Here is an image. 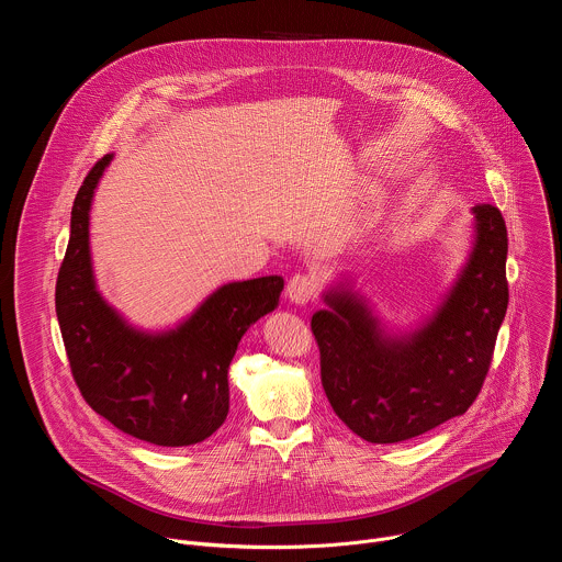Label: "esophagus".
<instances>
[{
	"label": "esophagus",
	"instance_id": "obj_1",
	"mask_svg": "<svg viewBox=\"0 0 562 562\" xmlns=\"http://www.w3.org/2000/svg\"><path fill=\"white\" fill-rule=\"evenodd\" d=\"M315 291H317V282L308 273H295L286 284L289 300L295 304H302V306L315 297Z\"/></svg>",
	"mask_w": 562,
	"mask_h": 562
}]
</instances>
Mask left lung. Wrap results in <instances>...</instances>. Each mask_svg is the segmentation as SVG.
Instances as JSON below:
<instances>
[{
    "label": "left lung",
    "instance_id": "left-lung-1",
    "mask_svg": "<svg viewBox=\"0 0 562 562\" xmlns=\"http://www.w3.org/2000/svg\"><path fill=\"white\" fill-rule=\"evenodd\" d=\"M473 213L477 239L469 265L436 317L412 338H384L349 293L327 295L334 311L311 319L329 403L367 442L416 438L462 416L483 389L509 304L507 226L492 204Z\"/></svg>",
    "mask_w": 562,
    "mask_h": 562
}]
</instances>
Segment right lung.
Here are the masks:
<instances>
[{
	"label": "right lung",
	"instance_id": "1",
	"mask_svg": "<svg viewBox=\"0 0 562 562\" xmlns=\"http://www.w3.org/2000/svg\"><path fill=\"white\" fill-rule=\"evenodd\" d=\"M111 155L98 159L70 211V239L55 284V311L72 380L93 412L120 431L184 447L209 438L228 414V364L239 338L276 308L280 276L217 289L165 336L126 327L100 297L89 256V209Z\"/></svg>",
	"mask_w": 562,
	"mask_h": 562
}]
</instances>
